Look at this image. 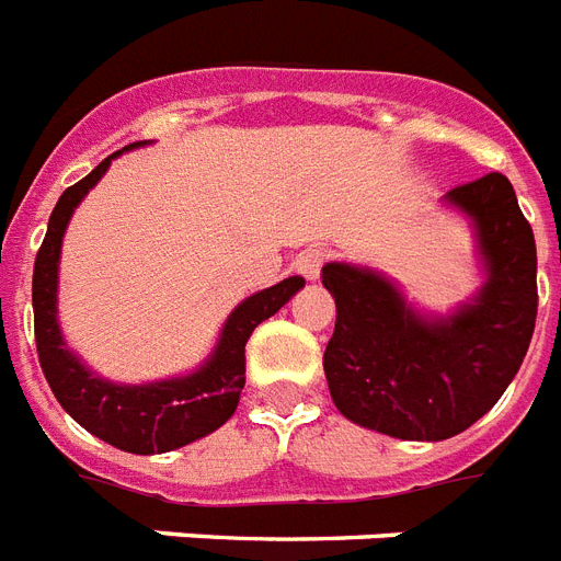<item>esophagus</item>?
I'll use <instances>...</instances> for the list:
<instances>
[{
    "label": "esophagus",
    "instance_id": "obj_1",
    "mask_svg": "<svg viewBox=\"0 0 561 561\" xmlns=\"http://www.w3.org/2000/svg\"><path fill=\"white\" fill-rule=\"evenodd\" d=\"M325 262H328L325 248H308L305 253H299V259H296V271L302 273L305 279H317L322 267H325Z\"/></svg>",
    "mask_w": 561,
    "mask_h": 561
}]
</instances>
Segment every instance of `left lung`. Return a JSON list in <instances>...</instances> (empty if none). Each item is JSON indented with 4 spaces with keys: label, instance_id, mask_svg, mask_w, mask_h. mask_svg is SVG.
Returning <instances> with one entry per match:
<instances>
[{
    "label": "left lung",
    "instance_id": "left-lung-1",
    "mask_svg": "<svg viewBox=\"0 0 561 561\" xmlns=\"http://www.w3.org/2000/svg\"><path fill=\"white\" fill-rule=\"evenodd\" d=\"M446 198L476 221L490 273L476 302L449 320L409 311L377 273L322 267L336 302L322 357L331 398L348 421L391 438L444 440L470 430L516 377L536 328V239L513 184L490 172Z\"/></svg>",
    "mask_w": 561,
    "mask_h": 561
}]
</instances>
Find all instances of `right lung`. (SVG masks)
I'll return each instance as SVG.
<instances>
[{
    "label": "right lung",
    "instance_id": "right-lung-1",
    "mask_svg": "<svg viewBox=\"0 0 561 561\" xmlns=\"http://www.w3.org/2000/svg\"><path fill=\"white\" fill-rule=\"evenodd\" d=\"M115 154L100 161L83 181L68 186L48 218V233L43 239V248L36 250L34 288H31L36 354H39V366L54 398L83 430L123 453H170L216 432L236 412L239 394L244 389V345L253 328L279 311L282 305L302 288L305 279L288 276L279 285L244 299L230 313L216 354L195 375L149 386H115L94 377L68 352L59 334L57 262L68 218L77 204L83 202V195L98 184L100 175L108 170Z\"/></svg>",
    "mask_w": 561,
    "mask_h": 561
}]
</instances>
